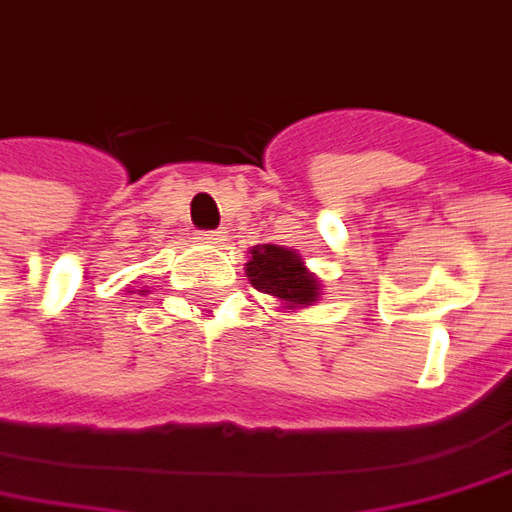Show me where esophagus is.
<instances>
[{"instance_id": "esophagus-1", "label": "esophagus", "mask_w": 512, "mask_h": 512, "mask_svg": "<svg viewBox=\"0 0 512 512\" xmlns=\"http://www.w3.org/2000/svg\"><path fill=\"white\" fill-rule=\"evenodd\" d=\"M202 235V241H207V244H221L224 241V232L219 230H205V232H199Z\"/></svg>"}]
</instances>
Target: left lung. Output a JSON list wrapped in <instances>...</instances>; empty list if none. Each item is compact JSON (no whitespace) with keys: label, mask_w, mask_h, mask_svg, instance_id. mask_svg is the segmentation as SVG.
<instances>
[{"label":"left lung","mask_w":512,"mask_h":512,"mask_svg":"<svg viewBox=\"0 0 512 512\" xmlns=\"http://www.w3.org/2000/svg\"><path fill=\"white\" fill-rule=\"evenodd\" d=\"M246 274L257 291L277 296L288 307L310 305L318 296V280L302 263V257L282 246H255L246 263Z\"/></svg>","instance_id":"left-lung-1"}]
</instances>
